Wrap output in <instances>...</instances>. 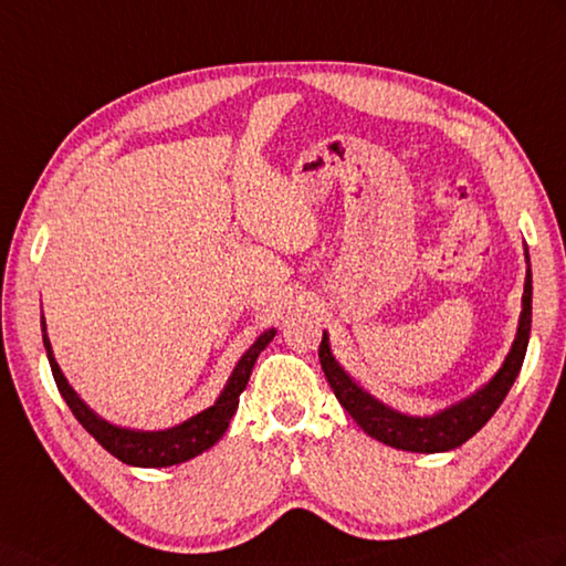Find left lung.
<instances>
[{"label": "left lung", "instance_id": "left-lung-1", "mask_svg": "<svg viewBox=\"0 0 566 566\" xmlns=\"http://www.w3.org/2000/svg\"><path fill=\"white\" fill-rule=\"evenodd\" d=\"M525 251V284H523V298H521V318L516 327L514 345H511L504 364L499 366V371L478 388L470 392L468 398L458 400L443 410L433 415H405L392 410L386 402L374 398L371 392H366L357 380H354L331 349V337L323 331V339L318 347V359L325 371L327 384H331L335 398L345 407L349 417L357 422L371 439L392 446L400 451L412 453H443L453 451L458 446H463L470 437L490 422V417L499 410V405L504 402L506 392L514 386V380L521 371L525 349H528L531 337V318H533V274H531V258L528 248Z\"/></svg>", "mask_w": 566, "mask_h": 566}]
</instances>
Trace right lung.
<instances>
[{"label": "right lung", "instance_id": "obj_1", "mask_svg": "<svg viewBox=\"0 0 566 566\" xmlns=\"http://www.w3.org/2000/svg\"><path fill=\"white\" fill-rule=\"evenodd\" d=\"M41 327H43V345L48 352L52 376H55L57 390L64 398V402L70 405L72 415L78 419V424H82L105 451L113 453L117 461L135 468L178 465V463L190 461L195 455L205 453L207 449H212V446L223 437V431L229 429V422L235 415V410H239V398L248 386V378H251V371L260 357V352L272 343L274 335H277V331L270 327V331L260 333L255 337V343L243 352L239 364L233 366L227 386H223V390L219 392L214 405H209L207 410L188 417L186 422L180 424L147 431V429L113 424L108 419H103L98 412L91 410V407L78 398V392L70 386V380L64 378L55 354H52L45 318H41Z\"/></svg>", "mask_w": 566, "mask_h": 566}]
</instances>
